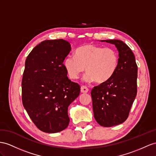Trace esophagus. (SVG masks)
Returning a JSON list of instances; mask_svg holds the SVG:
<instances>
[{"instance_id":"obj_1","label":"esophagus","mask_w":156,"mask_h":156,"mask_svg":"<svg viewBox=\"0 0 156 156\" xmlns=\"http://www.w3.org/2000/svg\"><path fill=\"white\" fill-rule=\"evenodd\" d=\"M88 91H89V90H88V88H87L86 86H82L81 87V92L82 93H84V94L85 93H87V92H88Z\"/></svg>"}]
</instances>
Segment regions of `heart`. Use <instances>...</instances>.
<instances>
[{"mask_svg": "<svg viewBox=\"0 0 156 156\" xmlns=\"http://www.w3.org/2000/svg\"><path fill=\"white\" fill-rule=\"evenodd\" d=\"M63 65L71 79H78L86 67L85 81L103 83L109 80L116 72L119 54L112 47L87 44L77 48L74 56H66Z\"/></svg>", "mask_w": 156, "mask_h": 156, "instance_id": "obj_1", "label": "heart"}]
</instances>
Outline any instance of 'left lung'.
<instances>
[{
    "label": "left lung",
    "instance_id": "8db88e82",
    "mask_svg": "<svg viewBox=\"0 0 156 156\" xmlns=\"http://www.w3.org/2000/svg\"><path fill=\"white\" fill-rule=\"evenodd\" d=\"M119 51V65L109 80L94 87L91 95L94 118L99 125L110 127L125 122L137 94L138 66L130 47L121 40H102Z\"/></svg>",
    "mask_w": 156,
    "mask_h": 156
}]
</instances>
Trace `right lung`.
Wrapping results in <instances>:
<instances>
[{
    "label": "right lung",
    "mask_w": 156,
    "mask_h": 156,
    "mask_svg": "<svg viewBox=\"0 0 156 156\" xmlns=\"http://www.w3.org/2000/svg\"><path fill=\"white\" fill-rule=\"evenodd\" d=\"M71 50L62 39L45 40L27 57L22 80L23 105L31 121L44 133H55L69 124L68 107L80 92L67 76L64 60Z\"/></svg>",
    "instance_id": "1"
}]
</instances>
